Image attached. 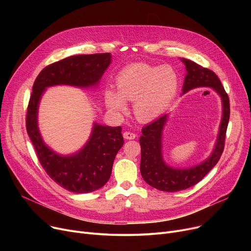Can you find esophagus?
Segmentation results:
<instances>
[{"mask_svg":"<svg viewBox=\"0 0 251 251\" xmlns=\"http://www.w3.org/2000/svg\"><path fill=\"white\" fill-rule=\"evenodd\" d=\"M123 136L125 139H134L136 137V134L133 132H130V131H125L123 133Z\"/></svg>","mask_w":251,"mask_h":251,"instance_id":"obj_1","label":"esophagus"}]
</instances>
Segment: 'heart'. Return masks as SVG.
<instances>
[{
  "instance_id": "b5f03b06",
  "label": "heart",
  "mask_w": 251,
  "mask_h": 251,
  "mask_svg": "<svg viewBox=\"0 0 251 251\" xmlns=\"http://www.w3.org/2000/svg\"><path fill=\"white\" fill-rule=\"evenodd\" d=\"M118 91L104 90L108 107L122 113L126 100L134 101L133 110L138 120L148 122L160 117L174 100L179 85L176 71L170 66H151L146 63L129 65L116 77Z\"/></svg>"
}]
</instances>
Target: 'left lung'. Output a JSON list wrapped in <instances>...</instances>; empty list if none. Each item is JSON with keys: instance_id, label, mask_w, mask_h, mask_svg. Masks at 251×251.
Segmentation results:
<instances>
[{"instance_id": "left-lung-1", "label": "left lung", "mask_w": 251, "mask_h": 251, "mask_svg": "<svg viewBox=\"0 0 251 251\" xmlns=\"http://www.w3.org/2000/svg\"><path fill=\"white\" fill-rule=\"evenodd\" d=\"M181 61L185 65L187 71L182 88L183 94L201 86L214 88L222 98L223 117L213 153L201 165L189 169L171 168L163 160L162 133L168 114L163 115L141 129L142 135L139 139L141 148V176L151 186L167 192H176L195 185L217 165L225 147L226 132L230 119L229 97L216 73L188 59L182 58Z\"/></svg>"}]
</instances>
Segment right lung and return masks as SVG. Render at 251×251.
<instances>
[{"label": "right lung", "mask_w": 251, "mask_h": 251, "mask_svg": "<svg viewBox=\"0 0 251 251\" xmlns=\"http://www.w3.org/2000/svg\"><path fill=\"white\" fill-rule=\"evenodd\" d=\"M111 63L110 52L71 56L44 68L35 79L26 114V130L46 173L66 190L88 193L102 187L110 179L118 151L124 144L122 128L95 124L84 148L62 156L44 143L37 128V108L46 87L68 84L87 87L98 84Z\"/></svg>", "instance_id": "obj_1"}]
</instances>
